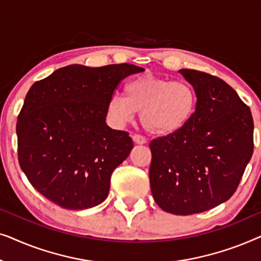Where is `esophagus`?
<instances>
[{
    "label": "esophagus",
    "instance_id": "1",
    "mask_svg": "<svg viewBox=\"0 0 261 261\" xmlns=\"http://www.w3.org/2000/svg\"><path fill=\"white\" fill-rule=\"evenodd\" d=\"M132 138H133V141L135 142V144H139V145L146 144V138L142 137V135H140V134H134Z\"/></svg>",
    "mask_w": 261,
    "mask_h": 261
}]
</instances>
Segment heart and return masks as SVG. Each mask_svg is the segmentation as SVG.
<instances>
[{"mask_svg": "<svg viewBox=\"0 0 261 261\" xmlns=\"http://www.w3.org/2000/svg\"><path fill=\"white\" fill-rule=\"evenodd\" d=\"M197 94L187 81L144 74L124 85V97L110 96L107 117L116 127L130 122L140 113L142 127L149 133L165 137L183 129L194 116Z\"/></svg>", "mask_w": 261, "mask_h": 261, "instance_id": "obj_1", "label": "heart"}]
</instances>
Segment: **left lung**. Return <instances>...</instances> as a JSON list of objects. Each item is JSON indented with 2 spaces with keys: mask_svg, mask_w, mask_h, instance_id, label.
<instances>
[{
  "mask_svg": "<svg viewBox=\"0 0 261 261\" xmlns=\"http://www.w3.org/2000/svg\"><path fill=\"white\" fill-rule=\"evenodd\" d=\"M197 94L194 116L183 129L149 142V183L164 212L191 215L229 199L253 154L249 107L221 78L181 69Z\"/></svg>",
  "mask_w": 261,
  "mask_h": 261,
  "instance_id": "8db88e82",
  "label": "left lung"
}]
</instances>
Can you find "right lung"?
I'll use <instances>...</instances> for the list:
<instances>
[{"mask_svg": "<svg viewBox=\"0 0 261 261\" xmlns=\"http://www.w3.org/2000/svg\"><path fill=\"white\" fill-rule=\"evenodd\" d=\"M141 71L74 64L32 85L17 117V158L42 196L71 210L107 198L113 171L133 148L127 132L106 123L107 103L121 81Z\"/></svg>", "mask_w": 261, "mask_h": 261, "instance_id": "add662e5", "label": "right lung"}]
</instances>
